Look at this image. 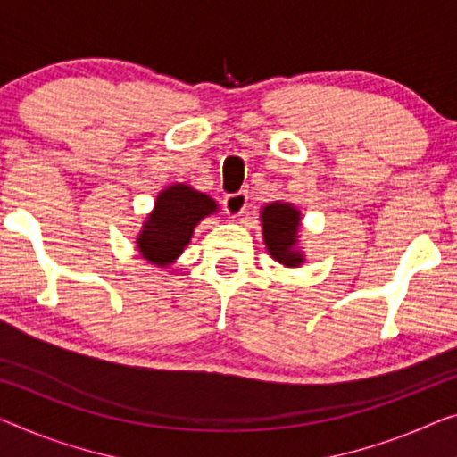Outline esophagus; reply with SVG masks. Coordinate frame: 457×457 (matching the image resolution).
Listing matches in <instances>:
<instances>
[{
  "mask_svg": "<svg viewBox=\"0 0 457 457\" xmlns=\"http://www.w3.org/2000/svg\"><path fill=\"white\" fill-rule=\"evenodd\" d=\"M247 202H249L247 192L230 194L224 198V210H227L230 219H238V216H243L245 210H247Z\"/></svg>",
  "mask_w": 457,
  "mask_h": 457,
  "instance_id": "esophagus-1",
  "label": "esophagus"
}]
</instances>
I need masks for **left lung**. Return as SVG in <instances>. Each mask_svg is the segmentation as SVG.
Returning a JSON list of instances; mask_svg holds the SVG:
<instances>
[{
  "label": "left lung",
  "mask_w": 457,
  "mask_h": 457,
  "mask_svg": "<svg viewBox=\"0 0 457 457\" xmlns=\"http://www.w3.org/2000/svg\"><path fill=\"white\" fill-rule=\"evenodd\" d=\"M263 241L270 255L287 268L304 263V255L298 249L300 210L287 202H271L262 210Z\"/></svg>",
  "instance_id": "obj_1"
}]
</instances>
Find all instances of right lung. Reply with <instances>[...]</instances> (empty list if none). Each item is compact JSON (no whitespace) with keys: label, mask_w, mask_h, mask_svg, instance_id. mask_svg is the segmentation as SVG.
Instances as JSON below:
<instances>
[{"label":"right lung","mask_w":457,"mask_h":457,"mask_svg":"<svg viewBox=\"0 0 457 457\" xmlns=\"http://www.w3.org/2000/svg\"><path fill=\"white\" fill-rule=\"evenodd\" d=\"M214 212H219V204L198 189L186 184L165 187L138 233L140 257L159 268L173 263L192 241L195 224Z\"/></svg>","instance_id":"obj_1"}]
</instances>
